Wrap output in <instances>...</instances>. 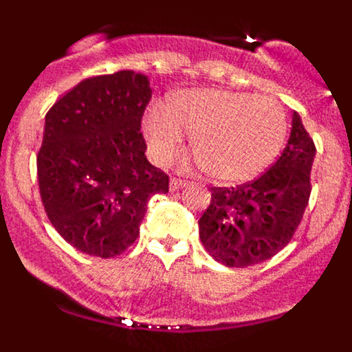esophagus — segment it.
Returning a JSON list of instances; mask_svg holds the SVG:
<instances>
[{"label": "esophagus", "mask_w": 352, "mask_h": 352, "mask_svg": "<svg viewBox=\"0 0 352 352\" xmlns=\"http://www.w3.org/2000/svg\"><path fill=\"white\" fill-rule=\"evenodd\" d=\"M188 185V182H186V179H182V178H176V176H174V178H170V190H179V188H183V186H186Z\"/></svg>", "instance_id": "esophagus-1"}]
</instances>
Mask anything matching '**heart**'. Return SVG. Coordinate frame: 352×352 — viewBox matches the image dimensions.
<instances>
[{
	"label": "heart",
	"instance_id": "1",
	"mask_svg": "<svg viewBox=\"0 0 352 352\" xmlns=\"http://www.w3.org/2000/svg\"><path fill=\"white\" fill-rule=\"evenodd\" d=\"M149 109L142 132L155 160L166 164L192 135L190 149L208 178L223 185L257 178L272 166L287 138V116L270 96L223 89H192L167 107Z\"/></svg>",
	"mask_w": 352,
	"mask_h": 352
}]
</instances>
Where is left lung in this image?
<instances>
[{"instance_id":"1","label":"left lung","mask_w":352,"mask_h":352,"mask_svg":"<svg viewBox=\"0 0 352 352\" xmlns=\"http://www.w3.org/2000/svg\"><path fill=\"white\" fill-rule=\"evenodd\" d=\"M316 144L300 114L292 113L285 148L254 182L213 186L210 206L199 219V236L214 261L247 268L276 256L300 227L309 204Z\"/></svg>"}]
</instances>
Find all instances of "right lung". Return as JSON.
I'll list each match as a JSON object with an SVG mask.
<instances>
[{"label":"right lung","instance_id":"add662e5","mask_svg":"<svg viewBox=\"0 0 352 352\" xmlns=\"http://www.w3.org/2000/svg\"><path fill=\"white\" fill-rule=\"evenodd\" d=\"M151 98L133 70L80 80L45 114L36 174L61 238L88 256H121L138 239L148 201L169 176L146 158L141 120Z\"/></svg>","mask_w":352,"mask_h":352}]
</instances>
